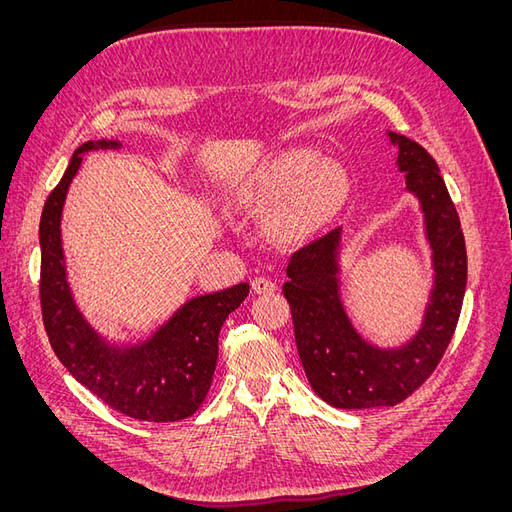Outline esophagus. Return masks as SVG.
Masks as SVG:
<instances>
[{
	"label": "esophagus",
	"mask_w": 512,
	"mask_h": 512,
	"mask_svg": "<svg viewBox=\"0 0 512 512\" xmlns=\"http://www.w3.org/2000/svg\"><path fill=\"white\" fill-rule=\"evenodd\" d=\"M252 290L256 294H271V292L277 290V284L271 280V277H254Z\"/></svg>",
	"instance_id": "esophagus-1"
}]
</instances>
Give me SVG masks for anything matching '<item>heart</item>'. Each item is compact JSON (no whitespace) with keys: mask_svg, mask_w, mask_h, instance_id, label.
Instances as JSON below:
<instances>
[{"mask_svg":"<svg viewBox=\"0 0 512 512\" xmlns=\"http://www.w3.org/2000/svg\"><path fill=\"white\" fill-rule=\"evenodd\" d=\"M241 198L271 205L269 228L282 239H303L327 224L348 198L342 166L320 162L309 147H288L258 162L241 181Z\"/></svg>","mask_w":512,"mask_h":512,"instance_id":"obj_1","label":"heart"}]
</instances>
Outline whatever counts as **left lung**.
<instances>
[{
	"instance_id": "8db88e82",
	"label": "left lung",
	"mask_w": 512,
	"mask_h": 512,
	"mask_svg": "<svg viewBox=\"0 0 512 512\" xmlns=\"http://www.w3.org/2000/svg\"><path fill=\"white\" fill-rule=\"evenodd\" d=\"M389 136L399 145L397 164L408 190L421 200L436 286L423 327L412 342L380 350L352 329L339 301L337 247L342 228L292 254L284 297L290 303L299 359L316 395L333 408L395 406L421 389L451 344L466 294V241L440 168L412 138L395 132Z\"/></svg>"
}]
</instances>
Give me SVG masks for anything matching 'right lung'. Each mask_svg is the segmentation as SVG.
<instances>
[{"instance_id": "right-lung-1", "label": "right lung", "mask_w": 512, "mask_h": 512, "mask_svg": "<svg viewBox=\"0 0 512 512\" xmlns=\"http://www.w3.org/2000/svg\"><path fill=\"white\" fill-rule=\"evenodd\" d=\"M119 147L89 141L74 151L64 177L49 194L40 218V307L51 348L70 374L106 406L136 421L175 423L192 416L209 393L218 335L230 312L245 301L250 286L203 294L185 303L149 342L108 346L76 309L61 250V209L83 153Z\"/></svg>"}]
</instances>
